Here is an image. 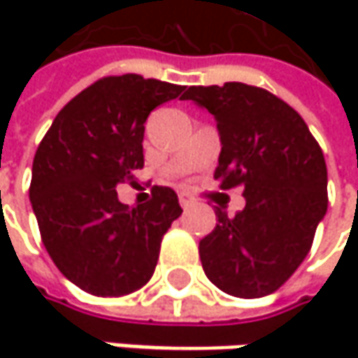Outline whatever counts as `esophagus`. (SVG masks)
I'll return each mask as SVG.
<instances>
[{
    "mask_svg": "<svg viewBox=\"0 0 358 358\" xmlns=\"http://www.w3.org/2000/svg\"><path fill=\"white\" fill-rule=\"evenodd\" d=\"M178 201H180V205H182L184 209H188V207H190V205L194 203V199H192L190 194H186V192H180Z\"/></svg>",
    "mask_w": 358,
    "mask_h": 358,
    "instance_id": "34e87169",
    "label": "esophagus"
}]
</instances>
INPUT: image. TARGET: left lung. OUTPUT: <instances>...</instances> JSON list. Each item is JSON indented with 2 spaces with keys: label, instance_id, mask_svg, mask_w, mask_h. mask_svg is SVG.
I'll return each instance as SVG.
<instances>
[{
  "label": "left lung",
  "instance_id": "obj_1",
  "mask_svg": "<svg viewBox=\"0 0 358 358\" xmlns=\"http://www.w3.org/2000/svg\"><path fill=\"white\" fill-rule=\"evenodd\" d=\"M182 99L217 122L222 153L213 178L245 186V209L199 243L205 275L226 294L275 292L311 250L327 211V168L305 120L273 93L245 83L188 87Z\"/></svg>",
  "mask_w": 358,
  "mask_h": 358
}]
</instances>
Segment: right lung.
<instances>
[{
    "label": "right lung",
    "mask_w": 358,
    "mask_h": 358,
    "mask_svg": "<svg viewBox=\"0 0 358 358\" xmlns=\"http://www.w3.org/2000/svg\"><path fill=\"white\" fill-rule=\"evenodd\" d=\"M184 87L138 74L106 76L62 109L33 162L31 203L55 267L95 296L143 288L157 265L162 238L178 220V194L153 186L151 201L128 207L117 184L143 168L145 122Z\"/></svg>",
    "instance_id": "obj_1"
}]
</instances>
